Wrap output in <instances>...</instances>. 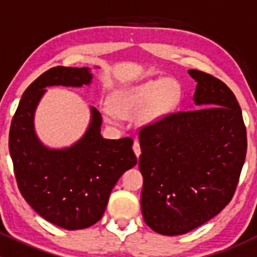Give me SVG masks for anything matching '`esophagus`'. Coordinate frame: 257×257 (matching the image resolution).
I'll return each mask as SVG.
<instances>
[{
	"label": "esophagus",
	"instance_id": "obj_1",
	"mask_svg": "<svg viewBox=\"0 0 257 257\" xmlns=\"http://www.w3.org/2000/svg\"><path fill=\"white\" fill-rule=\"evenodd\" d=\"M133 150H134V153H136V155H137V158H139V155H141V145H139V142H137V141H134V143H133Z\"/></svg>",
	"mask_w": 257,
	"mask_h": 257
}]
</instances>
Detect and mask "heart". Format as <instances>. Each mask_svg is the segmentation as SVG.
I'll list each match as a JSON object with an SVG mask.
<instances>
[{"label":"heart","instance_id":"obj_1","mask_svg":"<svg viewBox=\"0 0 257 257\" xmlns=\"http://www.w3.org/2000/svg\"><path fill=\"white\" fill-rule=\"evenodd\" d=\"M183 87L172 78H157L119 90L113 95L112 106L102 108L103 116L110 124L121 118H136L143 125H150L167 118L180 107Z\"/></svg>","mask_w":257,"mask_h":257}]
</instances>
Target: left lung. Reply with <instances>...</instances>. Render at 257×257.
<instances>
[{"mask_svg": "<svg viewBox=\"0 0 257 257\" xmlns=\"http://www.w3.org/2000/svg\"><path fill=\"white\" fill-rule=\"evenodd\" d=\"M195 79L198 109L173 113L139 132L141 206L155 232L183 235L219 214L234 196L246 157V128L236 97L205 72Z\"/></svg>", "mask_w": 257, "mask_h": 257, "instance_id": "left-lung-1", "label": "left lung"}]
</instances>
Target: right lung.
<instances>
[{
    "label": "right lung",
    "mask_w": 257,
    "mask_h": 257,
    "mask_svg": "<svg viewBox=\"0 0 257 257\" xmlns=\"http://www.w3.org/2000/svg\"><path fill=\"white\" fill-rule=\"evenodd\" d=\"M92 79L87 67L46 71L25 90L10 129V154L21 194L38 215L66 230L99 221L116 181L137 164L131 138H103L102 115L94 107L85 133L69 147L48 148L36 134L35 113L46 88L83 87Z\"/></svg>",
    "instance_id": "1"
}]
</instances>
